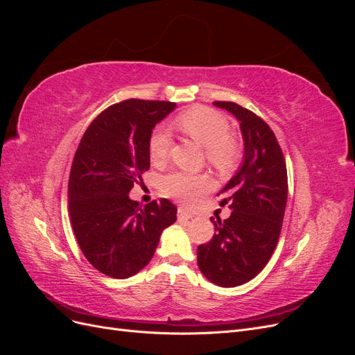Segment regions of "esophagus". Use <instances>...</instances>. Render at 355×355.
Segmentation results:
<instances>
[{"label":"esophagus","mask_w":355,"mask_h":355,"mask_svg":"<svg viewBox=\"0 0 355 355\" xmlns=\"http://www.w3.org/2000/svg\"><path fill=\"white\" fill-rule=\"evenodd\" d=\"M178 219L189 220V219H192V214L188 213L185 209H178Z\"/></svg>","instance_id":"34e87169"}]
</instances>
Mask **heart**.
Returning a JSON list of instances; mask_svg holds the SVG:
<instances>
[{
	"label": "heart",
	"mask_w": 355,
	"mask_h": 355,
	"mask_svg": "<svg viewBox=\"0 0 355 355\" xmlns=\"http://www.w3.org/2000/svg\"><path fill=\"white\" fill-rule=\"evenodd\" d=\"M179 130L206 148V158L220 173H228L240 158V146L230 136V121L218 111L198 106L180 114L176 121ZM171 137L166 127H157L148 142L149 158L154 164H163L168 157ZM163 189L175 200L191 204L210 188V180L204 175H192L185 171H171L163 178Z\"/></svg>",
	"instance_id": "1"
}]
</instances>
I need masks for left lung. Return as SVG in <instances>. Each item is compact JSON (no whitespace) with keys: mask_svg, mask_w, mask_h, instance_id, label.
<instances>
[{"mask_svg":"<svg viewBox=\"0 0 355 355\" xmlns=\"http://www.w3.org/2000/svg\"><path fill=\"white\" fill-rule=\"evenodd\" d=\"M240 121L244 139L243 166L219 194L232 211L213 220V239L200 244V271L220 287H235L259 274L280 239L287 202V168L271 127L234 102H214Z\"/></svg>","mask_w":355,"mask_h":355,"instance_id":"obj_1","label":"left lung"}]
</instances>
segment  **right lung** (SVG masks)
Segmentation results:
<instances>
[{
	"instance_id": "add662e5",
	"label": "right lung",
	"mask_w": 355,
	"mask_h": 355,
	"mask_svg": "<svg viewBox=\"0 0 355 355\" xmlns=\"http://www.w3.org/2000/svg\"><path fill=\"white\" fill-rule=\"evenodd\" d=\"M175 102L127 99L94 118L75 153L69 184V216L75 239L93 268L127 278L153 259L159 235L176 220L167 198L141 206L128 192L149 168L153 128Z\"/></svg>"
}]
</instances>
